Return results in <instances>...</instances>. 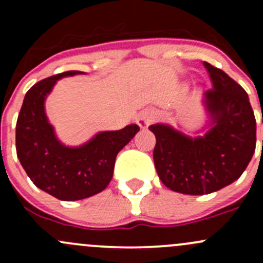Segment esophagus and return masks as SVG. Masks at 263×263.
I'll return each instance as SVG.
<instances>
[{
	"label": "esophagus",
	"mask_w": 263,
	"mask_h": 263,
	"mask_svg": "<svg viewBox=\"0 0 263 263\" xmlns=\"http://www.w3.org/2000/svg\"><path fill=\"white\" fill-rule=\"evenodd\" d=\"M154 118H155V115L151 109H144L139 116H137V124H139L141 128H147L151 123L154 122Z\"/></svg>",
	"instance_id": "obj_1"
}]
</instances>
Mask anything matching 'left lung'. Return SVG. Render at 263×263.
Instances as JSON below:
<instances>
[{"label": "left lung", "instance_id": "1", "mask_svg": "<svg viewBox=\"0 0 263 263\" xmlns=\"http://www.w3.org/2000/svg\"><path fill=\"white\" fill-rule=\"evenodd\" d=\"M203 65L213 81L205 92L213 128L191 139L165 124L148 127L159 178L184 195H208L237 181L256 150V118L246 90L220 68Z\"/></svg>", "mask_w": 263, "mask_h": 263}]
</instances>
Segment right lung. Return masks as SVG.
Wrapping results in <instances>:
<instances>
[{
  "label": "right lung",
  "mask_w": 263,
  "mask_h": 263,
  "mask_svg": "<svg viewBox=\"0 0 263 263\" xmlns=\"http://www.w3.org/2000/svg\"><path fill=\"white\" fill-rule=\"evenodd\" d=\"M81 73L66 71L36 82L28 90L16 122V154L31 182L62 201H76L102 192L109 184L116 156L140 131L129 124L100 132L80 147H67L54 136L44 113V99L55 81Z\"/></svg>",
  "instance_id": "obj_1"
}]
</instances>
